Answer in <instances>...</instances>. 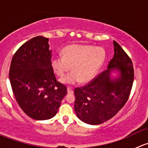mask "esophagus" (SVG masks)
<instances>
[{"label": "esophagus", "instance_id": "34e87169", "mask_svg": "<svg viewBox=\"0 0 148 148\" xmlns=\"http://www.w3.org/2000/svg\"><path fill=\"white\" fill-rule=\"evenodd\" d=\"M67 93H68V94H73V93H74V91H73V89H71V88L68 87V88H67Z\"/></svg>", "mask_w": 148, "mask_h": 148}]
</instances>
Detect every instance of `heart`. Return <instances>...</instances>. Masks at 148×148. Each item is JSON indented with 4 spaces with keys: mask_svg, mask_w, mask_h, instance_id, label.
<instances>
[{
    "mask_svg": "<svg viewBox=\"0 0 148 148\" xmlns=\"http://www.w3.org/2000/svg\"><path fill=\"white\" fill-rule=\"evenodd\" d=\"M105 51L101 47L71 44L62 51V57L54 56L51 66L58 77H64L71 69L72 72L60 80L61 83L74 85L80 81L87 83L95 77L105 60Z\"/></svg>",
    "mask_w": 148,
    "mask_h": 148,
    "instance_id": "b5f03b06",
    "label": "heart"
}]
</instances>
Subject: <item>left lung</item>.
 <instances>
[{
    "instance_id": "obj_1",
    "label": "left lung",
    "mask_w": 148,
    "mask_h": 148,
    "mask_svg": "<svg viewBox=\"0 0 148 148\" xmlns=\"http://www.w3.org/2000/svg\"><path fill=\"white\" fill-rule=\"evenodd\" d=\"M114 56L107 69L86 86L74 90V110L80 120L89 125L104 123L123 107L134 80L132 63L125 51L113 41Z\"/></svg>"
}]
</instances>
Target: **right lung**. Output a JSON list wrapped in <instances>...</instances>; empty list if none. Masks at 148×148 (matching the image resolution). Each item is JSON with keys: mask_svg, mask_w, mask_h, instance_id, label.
Returning <instances> with one entry per match:
<instances>
[{"mask_svg": "<svg viewBox=\"0 0 148 148\" xmlns=\"http://www.w3.org/2000/svg\"><path fill=\"white\" fill-rule=\"evenodd\" d=\"M49 38L34 37L23 44L12 59L9 79L18 104L36 120L54 117L67 93L58 82L51 66Z\"/></svg>", "mask_w": 148, "mask_h": 148, "instance_id": "add662e5", "label": "right lung"}]
</instances>
